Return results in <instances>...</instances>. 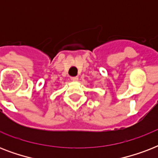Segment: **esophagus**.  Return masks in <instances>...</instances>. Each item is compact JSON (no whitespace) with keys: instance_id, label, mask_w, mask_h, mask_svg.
Listing matches in <instances>:
<instances>
[{"instance_id":"1","label":"esophagus","mask_w":158,"mask_h":158,"mask_svg":"<svg viewBox=\"0 0 158 158\" xmlns=\"http://www.w3.org/2000/svg\"><path fill=\"white\" fill-rule=\"evenodd\" d=\"M71 80H72V81H74V82L79 81V77H78V76L72 77V78H71Z\"/></svg>"}]
</instances>
